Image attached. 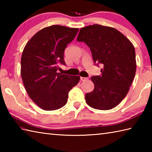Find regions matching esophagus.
Segmentation results:
<instances>
[{
  "label": "esophagus",
  "instance_id": "34e87169",
  "mask_svg": "<svg viewBox=\"0 0 152 152\" xmlns=\"http://www.w3.org/2000/svg\"><path fill=\"white\" fill-rule=\"evenodd\" d=\"M89 79V78H87V77H81L80 78V80H82V81H86V80H88Z\"/></svg>",
  "mask_w": 152,
  "mask_h": 152
}]
</instances>
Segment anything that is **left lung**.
Segmentation results:
<instances>
[{"mask_svg": "<svg viewBox=\"0 0 152 152\" xmlns=\"http://www.w3.org/2000/svg\"><path fill=\"white\" fill-rule=\"evenodd\" d=\"M77 41L86 43L95 65L102 66L101 75L91 77L95 88L86 93L87 103L102 110L114 108L127 94L136 73L133 44L115 28L96 24L82 28Z\"/></svg>", "mask_w": 152, "mask_h": 152, "instance_id": "1", "label": "left lung"}]
</instances>
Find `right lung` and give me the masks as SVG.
<instances>
[{
	"mask_svg": "<svg viewBox=\"0 0 152 152\" xmlns=\"http://www.w3.org/2000/svg\"><path fill=\"white\" fill-rule=\"evenodd\" d=\"M78 28L52 25L38 31L23 51L21 75L30 98L44 110H55L66 104L69 93L80 77L57 72L66 65L64 51Z\"/></svg>",
	"mask_w": 152,
	"mask_h": 152,
	"instance_id": "1",
	"label": "right lung"
}]
</instances>
